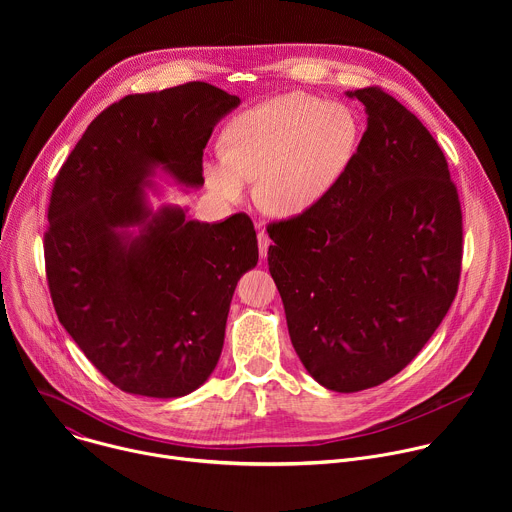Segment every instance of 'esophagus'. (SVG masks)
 <instances>
[{
    "instance_id": "34e87169",
    "label": "esophagus",
    "mask_w": 512,
    "mask_h": 512,
    "mask_svg": "<svg viewBox=\"0 0 512 512\" xmlns=\"http://www.w3.org/2000/svg\"><path fill=\"white\" fill-rule=\"evenodd\" d=\"M257 241H259V255L261 257H265L267 255V249H269V237H267V233H263V231H259L257 233Z\"/></svg>"
}]
</instances>
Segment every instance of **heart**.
<instances>
[{"mask_svg": "<svg viewBox=\"0 0 512 512\" xmlns=\"http://www.w3.org/2000/svg\"><path fill=\"white\" fill-rule=\"evenodd\" d=\"M356 139L358 121L348 107L306 93L281 95L231 121L204 178L216 196L237 200L259 174L257 200L275 214H296L338 182Z\"/></svg>", "mask_w": 512, "mask_h": 512, "instance_id": "b5f03b06", "label": "heart"}]
</instances>
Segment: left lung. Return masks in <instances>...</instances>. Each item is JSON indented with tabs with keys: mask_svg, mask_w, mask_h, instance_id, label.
<instances>
[{
	"mask_svg": "<svg viewBox=\"0 0 512 512\" xmlns=\"http://www.w3.org/2000/svg\"><path fill=\"white\" fill-rule=\"evenodd\" d=\"M348 97L369 115L348 168L316 204L267 225L291 344L338 393L377 387L419 354L458 294L464 253L433 135L381 87Z\"/></svg>",
	"mask_w": 512,
	"mask_h": 512,
	"instance_id": "left-lung-1",
	"label": "left lung"
}]
</instances>
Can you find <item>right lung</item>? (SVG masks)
Here are the masks:
<instances>
[{
    "instance_id": "right-lung-1",
    "label": "right lung",
    "mask_w": 512,
    "mask_h": 512,
    "mask_svg": "<svg viewBox=\"0 0 512 512\" xmlns=\"http://www.w3.org/2000/svg\"><path fill=\"white\" fill-rule=\"evenodd\" d=\"M237 95L192 81L127 95L101 111L56 174L44 263L60 324L93 367L125 393L174 399L198 389L225 342L239 277L257 265L249 214L188 221L164 208L145 225L143 180L164 166L200 186L214 123Z\"/></svg>"
}]
</instances>
